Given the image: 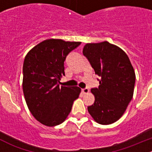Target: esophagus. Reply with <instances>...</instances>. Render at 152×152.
Segmentation results:
<instances>
[{
	"label": "esophagus",
	"instance_id": "1",
	"mask_svg": "<svg viewBox=\"0 0 152 152\" xmlns=\"http://www.w3.org/2000/svg\"><path fill=\"white\" fill-rule=\"evenodd\" d=\"M82 92H83L84 94H86V93H87L89 92V89L87 87H85V88L82 89Z\"/></svg>",
	"mask_w": 152,
	"mask_h": 152
}]
</instances>
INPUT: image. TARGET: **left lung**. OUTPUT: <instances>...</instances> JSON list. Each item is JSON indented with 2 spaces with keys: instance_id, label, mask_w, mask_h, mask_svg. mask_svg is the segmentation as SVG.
Segmentation results:
<instances>
[{
  "instance_id": "left-lung-1",
  "label": "left lung",
  "mask_w": 152,
  "mask_h": 152,
  "mask_svg": "<svg viewBox=\"0 0 152 152\" xmlns=\"http://www.w3.org/2000/svg\"><path fill=\"white\" fill-rule=\"evenodd\" d=\"M100 85L93 88L95 102L87 107L97 123L103 125L117 121L131 102L134 93L135 73L126 53L108 42L87 43L83 48Z\"/></svg>"
}]
</instances>
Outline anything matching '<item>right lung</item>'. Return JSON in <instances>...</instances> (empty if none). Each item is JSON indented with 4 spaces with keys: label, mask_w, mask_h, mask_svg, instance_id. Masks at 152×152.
Segmentation results:
<instances>
[{
    "label": "right lung",
    "mask_w": 152,
    "mask_h": 152,
    "mask_svg": "<svg viewBox=\"0 0 152 152\" xmlns=\"http://www.w3.org/2000/svg\"><path fill=\"white\" fill-rule=\"evenodd\" d=\"M80 42L44 40L26 56L23 67V90L28 110L41 124L53 126L62 124L79 96V87H60L65 76V62Z\"/></svg>",
    "instance_id": "obj_1"
}]
</instances>
